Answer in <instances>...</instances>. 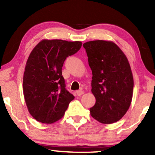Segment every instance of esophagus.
I'll return each mask as SVG.
<instances>
[{"instance_id":"34e87169","label":"esophagus","mask_w":155,"mask_h":155,"mask_svg":"<svg viewBox=\"0 0 155 155\" xmlns=\"http://www.w3.org/2000/svg\"><path fill=\"white\" fill-rule=\"evenodd\" d=\"M83 94H84V91L81 90V89H80V90H78L77 92H76V94H77L78 96L82 95Z\"/></svg>"}]
</instances>
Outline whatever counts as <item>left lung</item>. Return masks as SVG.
Instances as JSON below:
<instances>
[{"mask_svg":"<svg viewBox=\"0 0 155 155\" xmlns=\"http://www.w3.org/2000/svg\"><path fill=\"white\" fill-rule=\"evenodd\" d=\"M83 47L92 72V92L96 99L90 115L104 124L117 122L128 111L133 97V74L127 58L111 41H89Z\"/></svg>","mask_w":155,"mask_h":155,"instance_id":"8db88e82","label":"left lung"}]
</instances>
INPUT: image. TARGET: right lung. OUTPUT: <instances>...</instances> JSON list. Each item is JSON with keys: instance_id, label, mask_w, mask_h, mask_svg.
<instances>
[{"instance_id": "add662e5", "label": "right lung", "mask_w": 155, "mask_h": 155, "mask_svg": "<svg viewBox=\"0 0 155 155\" xmlns=\"http://www.w3.org/2000/svg\"><path fill=\"white\" fill-rule=\"evenodd\" d=\"M81 45L79 41L42 40L31 52L24 72L23 92L28 110L39 122L60 120L74 99L66 89L62 67Z\"/></svg>"}]
</instances>
